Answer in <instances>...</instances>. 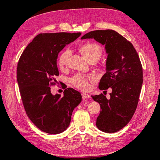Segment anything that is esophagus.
<instances>
[{
	"mask_svg": "<svg viewBox=\"0 0 160 160\" xmlns=\"http://www.w3.org/2000/svg\"><path fill=\"white\" fill-rule=\"evenodd\" d=\"M82 98L83 99H90V95H88V94H86V93H83V94H82Z\"/></svg>",
	"mask_w": 160,
	"mask_h": 160,
	"instance_id": "1",
	"label": "esophagus"
}]
</instances>
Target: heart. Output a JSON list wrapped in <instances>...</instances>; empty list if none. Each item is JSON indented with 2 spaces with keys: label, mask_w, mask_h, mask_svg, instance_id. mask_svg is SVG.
I'll list each match as a JSON object with an SVG mask.
<instances>
[{
  "label": "heart",
  "mask_w": 160,
  "mask_h": 160,
  "mask_svg": "<svg viewBox=\"0 0 160 160\" xmlns=\"http://www.w3.org/2000/svg\"><path fill=\"white\" fill-rule=\"evenodd\" d=\"M81 53L90 61L96 62L98 60L102 53L101 48L94 42H86L79 47ZM71 51L66 49L60 54L58 59V65L61 69H63L66 66L71 56ZM96 77L94 75L76 74L71 78L72 83L77 88L86 90L89 88V82L94 81Z\"/></svg>",
  "instance_id": "heart-1"
}]
</instances>
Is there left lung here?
<instances>
[{
  "instance_id": "1",
  "label": "left lung",
  "mask_w": 160,
  "mask_h": 160,
  "mask_svg": "<svg viewBox=\"0 0 160 160\" xmlns=\"http://www.w3.org/2000/svg\"><path fill=\"white\" fill-rule=\"evenodd\" d=\"M94 38L105 45L108 54L106 73L99 88H111L110 98L102 94L91 96L101 106L96 126L106 133L118 132L128 123L138 107L143 82L141 62L132 43L115 30L92 31L81 38Z\"/></svg>"
}]
</instances>
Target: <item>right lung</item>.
<instances>
[{"instance_id": "obj_1", "label": "right lung", "mask_w": 160, "mask_h": 160, "mask_svg": "<svg viewBox=\"0 0 160 160\" xmlns=\"http://www.w3.org/2000/svg\"><path fill=\"white\" fill-rule=\"evenodd\" d=\"M81 33H51L37 35L21 55L17 66V81L26 113L40 130L51 134L69 126L74 109L81 102V94L72 88L64 96L52 95L51 87L59 76L57 59L66 45Z\"/></svg>"}]
</instances>
